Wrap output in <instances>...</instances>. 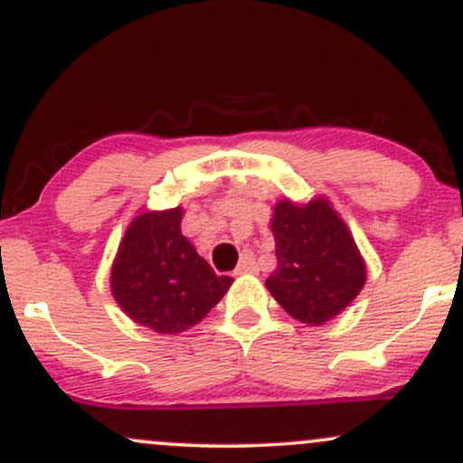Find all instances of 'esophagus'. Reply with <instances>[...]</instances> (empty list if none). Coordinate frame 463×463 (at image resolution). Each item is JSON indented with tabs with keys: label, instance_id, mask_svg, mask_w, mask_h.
I'll return each mask as SVG.
<instances>
[{
	"label": "esophagus",
	"instance_id": "obj_1",
	"mask_svg": "<svg viewBox=\"0 0 463 463\" xmlns=\"http://www.w3.org/2000/svg\"><path fill=\"white\" fill-rule=\"evenodd\" d=\"M237 274H250V272H257V259H254V254L246 250V252L241 254V261H239Z\"/></svg>",
	"mask_w": 463,
	"mask_h": 463
}]
</instances>
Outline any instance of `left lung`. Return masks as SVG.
<instances>
[{
	"mask_svg": "<svg viewBox=\"0 0 463 463\" xmlns=\"http://www.w3.org/2000/svg\"><path fill=\"white\" fill-rule=\"evenodd\" d=\"M272 232L279 265L265 287L291 317L320 326L357 298L365 263L328 200L316 198L305 206L280 200Z\"/></svg>",
	"mask_w": 463,
	"mask_h": 463,
	"instance_id": "obj_1",
	"label": "left lung"
}]
</instances>
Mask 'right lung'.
I'll list each match as a JSON object with an SVG mask.
<instances>
[{"instance_id":"add662e5","label":"right lung","mask_w":463,"mask_h":463,"mask_svg":"<svg viewBox=\"0 0 463 463\" xmlns=\"http://www.w3.org/2000/svg\"><path fill=\"white\" fill-rule=\"evenodd\" d=\"M183 209L147 211L126 231L110 269L117 305L141 326L176 335L198 324L231 287L180 232Z\"/></svg>"}]
</instances>
